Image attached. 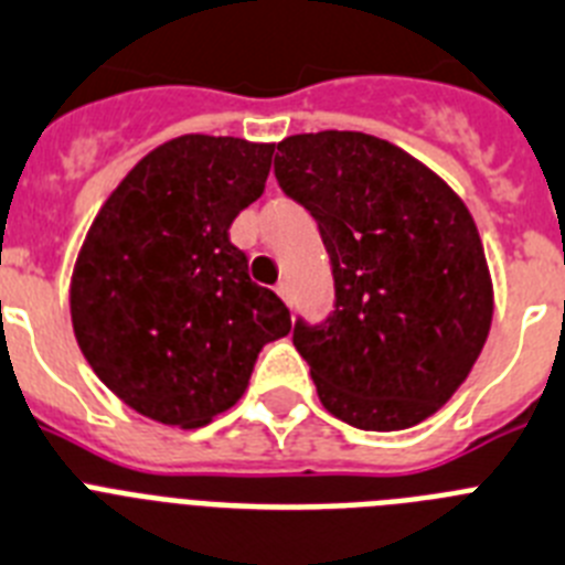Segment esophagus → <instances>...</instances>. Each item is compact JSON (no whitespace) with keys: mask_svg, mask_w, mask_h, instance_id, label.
Returning a JSON list of instances; mask_svg holds the SVG:
<instances>
[{"mask_svg":"<svg viewBox=\"0 0 565 565\" xmlns=\"http://www.w3.org/2000/svg\"><path fill=\"white\" fill-rule=\"evenodd\" d=\"M276 292H278V298H281L284 303H289V284H287V281H281V284H278V287H276Z\"/></svg>","mask_w":565,"mask_h":565,"instance_id":"1","label":"esophagus"}]
</instances>
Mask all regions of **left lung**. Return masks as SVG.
<instances>
[{
  "instance_id": "1",
  "label": "left lung",
  "mask_w": 565,
  "mask_h": 565,
  "mask_svg": "<svg viewBox=\"0 0 565 565\" xmlns=\"http://www.w3.org/2000/svg\"><path fill=\"white\" fill-rule=\"evenodd\" d=\"M278 153V184L312 213L335 276V312L292 332L318 401L358 429L420 424L469 377L492 327L472 213L435 170L377 136L298 134Z\"/></svg>"
}]
</instances>
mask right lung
<instances>
[{
    "label": "right lung",
    "instance_id": "1",
    "mask_svg": "<svg viewBox=\"0 0 565 565\" xmlns=\"http://www.w3.org/2000/svg\"><path fill=\"white\" fill-rule=\"evenodd\" d=\"M276 145L188 134L136 161L87 230L71 278L78 350L150 420L199 429L238 404L289 310L249 281L230 224L264 193Z\"/></svg>",
    "mask_w": 565,
    "mask_h": 565
}]
</instances>
